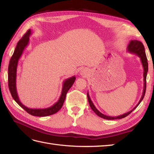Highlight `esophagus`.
<instances>
[{"instance_id":"esophagus-1","label":"esophagus","mask_w":154,"mask_h":154,"mask_svg":"<svg viewBox=\"0 0 154 154\" xmlns=\"http://www.w3.org/2000/svg\"><path fill=\"white\" fill-rule=\"evenodd\" d=\"M88 73H89L88 69H83L81 71L80 74L81 75H82V76H86V75H88Z\"/></svg>"}]
</instances>
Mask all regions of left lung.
Instances as JSON below:
<instances>
[{"instance_id": "obj_1", "label": "left lung", "mask_w": 154, "mask_h": 154, "mask_svg": "<svg viewBox=\"0 0 154 154\" xmlns=\"http://www.w3.org/2000/svg\"><path fill=\"white\" fill-rule=\"evenodd\" d=\"M127 51L130 52L131 54H136V55L140 58V60H141L142 62V65L143 69V93H142V95L141 97V99H140V101L138 103L136 104V106L134 108V109L131 110H130L129 112H128L125 114H122V115L118 116H106L105 114H103V113H101L100 111L98 110L95 106L94 105L93 103L91 100L90 96L89 94V93H87V98H88V100H89V105L94 112H95L98 116L103 118L104 119H106V120H115V119H123V118L127 116L128 115L131 113L134 110H135L136 109V107L138 106L140 103L142 102V100H143V97H144L145 93H146V77H147V73H148V60H147L146 57V52H145V49L144 46H143V44L141 42L138 41V40H131L129 44L128 45L127 47Z\"/></svg>"}]
</instances>
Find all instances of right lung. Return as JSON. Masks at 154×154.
<instances>
[{
  "mask_svg": "<svg viewBox=\"0 0 154 154\" xmlns=\"http://www.w3.org/2000/svg\"><path fill=\"white\" fill-rule=\"evenodd\" d=\"M32 33V31L30 30H28L26 33L24 35V36L19 40L17 45H16L15 48L14 54H13L12 57L11 58V60H10L8 69V87L10 92H11L13 99L18 103V104H19V106H20L28 113L35 116H47L56 113L61 109V108L63 104L65 97H66L67 91L73 85L76 77L73 76L68 78V79H65L63 81V87H62L60 99L57 100V102L55 103L52 106L48 108H45V109H31V108H28L24 105L19 99L17 90H16L17 67L20 58L22 56L24 49L27 47V45L29 44V40H30L29 38H30Z\"/></svg>",
  "mask_w": 154,
  "mask_h": 154,
  "instance_id": "obj_1",
  "label": "right lung"
}]
</instances>
